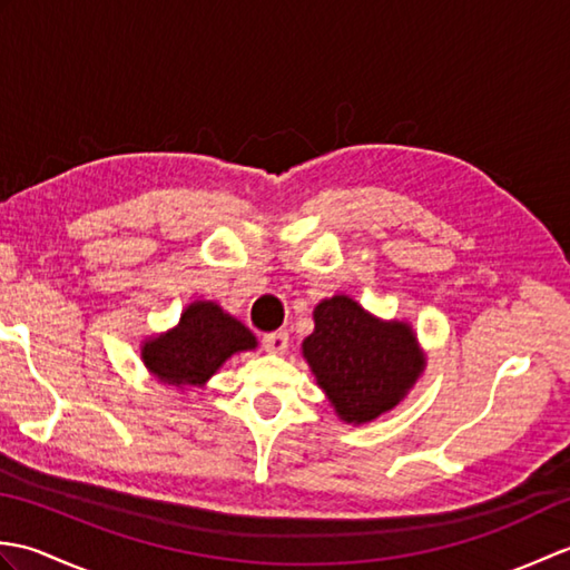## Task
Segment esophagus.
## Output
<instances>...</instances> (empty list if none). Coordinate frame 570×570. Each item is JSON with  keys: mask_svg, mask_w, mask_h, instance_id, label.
Masks as SVG:
<instances>
[{"mask_svg": "<svg viewBox=\"0 0 570 570\" xmlns=\"http://www.w3.org/2000/svg\"><path fill=\"white\" fill-rule=\"evenodd\" d=\"M264 350L269 355H284L288 350V333L286 331H274L264 335Z\"/></svg>", "mask_w": 570, "mask_h": 570, "instance_id": "34e87169", "label": "esophagus"}]
</instances>
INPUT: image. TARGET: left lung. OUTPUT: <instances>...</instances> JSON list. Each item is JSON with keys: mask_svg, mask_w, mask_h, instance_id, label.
<instances>
[{"mask_svg": "<svg viewBox=\"0 0 570 570\" xmlns=\"http://www.w3.org/2000/svg\"><path fill=\"white\" fill-rule=\"evenodd\" d=\"M301 353L335 416L353 426L402 404L426 370L409 321H382L345 294L323 298Z\"/></svg>", "mask_w": 570, "mask_h": 570, "instance_id": "obj_1", "label": "left lung"}]
</instances>
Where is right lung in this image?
<instances>
[{
    "label": "right lung",
    "mask_w": 570,
    "mask_h": 570,
    "mask_svg": "<svg viewBox=\"0 0 570 570\" xmlns=\"http://www.w3.org/2000/svg\"><path fill=\"white\" fill-rule=\"evenodd\" d=\"M257 345L245 323L215 301L198 298L184 308L174 328L144 337L139 355L156 382L190 392L203 390L229 357Z\"/></svg>",
    "instance_id": "1"
}]
</instances>
